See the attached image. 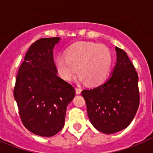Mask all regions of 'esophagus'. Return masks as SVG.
<instances>
[{"instance_id": "obj_1", "label": "esophagus", "mask_w": 153, "mask_h": 153, "mask_svg": "<svg viewBox=\"0 0 153 153\" xmlns=\"http://www.w3.org/2000/svg\"><path fill=\"white\" fill-rule=\"evenodd\" d=\"M81 89L79 88V87H75V92H76L77 94H81Z\"/></svg>"}]
</instances>
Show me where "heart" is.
<instances>
[{
  "instance_id": "b5f03b06",
  "label": "heart",
  "mask_w": 153,
  "mask_h": 153,
  "mask_svg": "<svg viewBox=\"0 0 153 153\" xmlns=\"http://www.w3.org/2000/svg\"><path fill=\"white\" fill-rule=\"evenodd\" d=\"M112 65V55L104 45L78 42L67 49L66 56L55 60L58 74L65 81H70L78 72L82 79L90 85L102 82L108 75Z\"/></svg>"
}]
</instances>
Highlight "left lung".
Here are the masks:
<instances>
[{
  "label": "left lung",
  "mask_w": 153,
  "mask_h": 153,
  "mask_svg": "<svg viewBox=\"0 0 153 153\" xmlns=\"http://www.w3.org/2000/svg\"><path fill=\"white\" fill-rule=\"evenodd\" d=\"M117 62L104 83L82 91L91 124L106 134L127 128L137 111L138 74L126 51L116 47Z\"/></svg>",
  "instance_id": "1"
}]
</instances>
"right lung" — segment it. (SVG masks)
I'll return each mask as SVG.
<instances>
[{
	"mask_svg": "<svg viewBox=\"0 0 153 153\" xmlns=\"http://www.w3.org/2000/svg\"><path fill=\"white\" fill-rule=\"evenodd\" d=\"M60 38H42L27 51L16 79L14 98L23 125L34 134L52 137L64 126L74 88L58 76L53 48Z\"/></svg>",
	"mask_w": 153,
	"mask_h": 153,
	"instance_id": "add662e5",
	"label": "right lung"
}]
</instances>
